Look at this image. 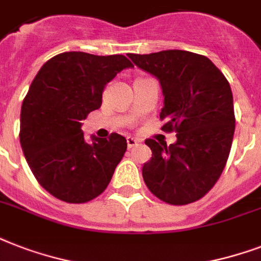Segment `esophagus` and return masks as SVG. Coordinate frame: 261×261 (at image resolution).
Here are the masks:
<instances>
[{
    "instance_id": "1",
    "label": "esophagus",
    "mask_w": 261,
    "mask_h": 261,
    "mask_svg": "<svg viewBox=\"0 0 261 261\" xmlns=\"http://www.w3.org/2000/svg\"><path fill=\"white\" fill-rule=\"evenodd\" d=\"M138 145V141L135 138H133V137H127V147L128 149H131V147H134Z\"/></svg>"
}]
</instances>
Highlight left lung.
<instances>
[{"label":"left lung","mask_w":261,"mask_h":261,"mask_svg":"<svg viewBox=\"0 0 261 261\" xmlns=\"http://www.w3.org/2000/svg\"><path fill=\"white\" fill-rule=\"evenodd\" d=\"M128 58L161 84L167 120L164 131L177 141L146 139L150 161L142 168L143 180L163 202L181 206L196 202L214 187L230 153L236 118L230 85L222 71L204 55L167 50L130 54Z\"/></svg>","instance_id":"obj_1"}]
</instances>
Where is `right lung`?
Masks as SVG:
<instances>
[{
    "instance_id": "add662e5",
    "label": "right lung",
    "mask_w": 261,
    "mask_h": 261,
    "mask_svg": "<svg viewBox=\"0 0 261 261\" xmlns=\"http://www.w3.org/2000/svg\"><path fill=\"white\" fill-rule=\"evenodd\" d=\"M134 65L124 55L69 51L39 70L21 106L20 143L39 184L67 203H85L104 192L126 153L124 137H92L81 120L102 102V90L119 71Z\"/></svg>"
}]
</instances>
